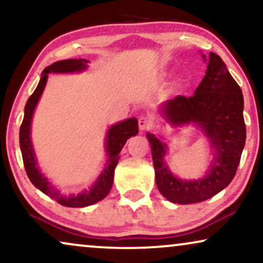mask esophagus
<instances>
[{"label": "esophagus", "instance_id": "34e87169", "mask_svg": "<svg viewBox=\"0 0 263 263\" xmlns=\"http://www.w3.org/2000/svg\"><path fill=\"white\" fill-rule=\"evenodd\" d=\"M154 127V122L152 118L141 116L139 118V128L140 130H149Z\"/></svg>", "mask_w": 263, "mask_h": 263}]
</instances>
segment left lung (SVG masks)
<instances>
[{"label":"left lung","mask_w":263,"mask_h":263,"mask_svg":"<svg viewBox=\"0 0 263 263\" xmlns=\"http://www.w3.org/2000/svg\"><path fill=\"white\" fill-rule=\"evenodd\" d=\"M203 56L204 61L206 57ZM242 89L229 73L224 61L210 52L202 81L192 97L177 96L164 103V116L172 125L197 123L210 139L217 156L207 175L197 181H183L171 174L164 163L166 143L147 134L152 151L156 183L165 199L189 204L211 199L226 188L235 177L246 145Z\"/></svg>","instance_id":"left-lung-1"}]
</instances>
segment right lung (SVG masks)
Returning a JSON list of instances; mask_svg holds the SVG:
<instances>
[{"label":"right lung","mask_w":263,"mask_h":263,"mask_svg":"<svg viewBox=\"0 0 263 263\" xmlns=\"http://www.w3.org/2000/svg\"><path fill=\"white\" fill-rule=\"evenodd\" d=\"M88 61L85 59H74V60H63L59 62L52 63L51 66L46 67L43 70V75L39 80V84L34 92L28 98L26 105H25V116L20 127L19 139L20 148L23 154L24 166L26 174L35 188H38L46 195L57 201L60 204L66 207H86L93 204L98 201L103 200L109 194L111 186L114 183V172L115 167L120 159V152L122 147L127 142L130 136H134L139 133V124L136 118H129V120L122 121L120 123L112 125L109 129L106 135V152L109 154L107 166L97 179L91 189L85 190L80 194H71V195H64L60 193L56 188H53L51 183H49L44 176L41 174L37 166V159H35L33 147H32L30 129L31 121L33 116L39 98H41L43 91L48 80V74L50 73H73V71H81L87 68Z\"/></svg>","instance_id":"right-lung-1"}]
</instances>
